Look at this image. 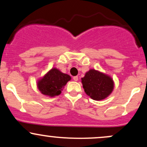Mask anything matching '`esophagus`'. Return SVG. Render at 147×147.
Segmentation results:
<instances>
[{"mask_svg":"<svg viewBox=\"0 0 147 147\" xmlns=\"http://www.w3.org/2000/svg\"><path fill=\"white\" fill-rule=\"evenodd\" d=\"M78 77L77 76H75V77H73V80L75 81V82H77L78 81Z\"/></svg>","mask_w":147,"mask_h":147,"instance_id":"34e87169","label":"esophagus"}]
</instances>
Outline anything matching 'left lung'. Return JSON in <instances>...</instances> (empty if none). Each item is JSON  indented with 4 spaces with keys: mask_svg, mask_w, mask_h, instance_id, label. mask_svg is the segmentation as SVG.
Instances as JSON below:
<instances>
[{
    "mask_svg": "<svg viewBox=\"0 0 147 147\" xmlns=\"http://www.w3.org/2000/svg\"><path fill=\"white\" fill-rule=\"evenodd\" d=\"M84 91L91 99L102 100L111 95L114 89V82L109 75L90 69L82 78Z\"/></svg>",
    "mask_w": 147,
    "mask_h": 147,
    "instance_id": "obj_1",
    "label": "left lung"
}]
</instances>
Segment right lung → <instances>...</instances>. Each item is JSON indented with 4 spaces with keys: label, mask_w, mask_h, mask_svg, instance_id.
Wrapping results in <instances>:
<instances>
[{
    "label": "right lung",
    "mask_w": 147,
    "mask_h": 147,
    "mask_svg": "<svg viewBox=\"0 0 147 147\" xmlns=\"http://www.w3.org/2000/svg\"><path fill=\"white\" fill-rule=\"evenodd\" d=\"M71 77L59 69L52 68L37 82V88L43 95L53 97L59 95Z\"/></svg>",
    "instance_id": "right-lung-1"
}]
</instances>
